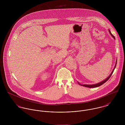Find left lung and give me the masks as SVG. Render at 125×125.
<instances>
[{
  "label": "left lung",
  "instance_id": "1",
  "mask_svg": "<svg viewBox=\"0 0 125 125\" xmlns=\"http://www.w3.org/2000/svg\"><path fill=\"white\" fill-rule=\"evenodd\" d=\"M109 32H110V34L111 35V36H113V37H114L115 39V36H113L112 34V33H111V32H110V31L109 30ZM116 63H117V61H116V64H115V68H114V70H113V71L111 73V74L107 77V78L106 79H105L104 80V81H103L102 82H100V83H98V84H94V85H80V84H79L80 85H81V86H84V87H87V88H96V87H99V86H101V85H102L103 84H104V83H105L106 81H107V80L110 78V77H111V76L112 75V74H113V72L114 71V70H115V67H116Z\"/></svg>",
  "mask_w": 125,
  "mask_h": 125
}]
</instances>
